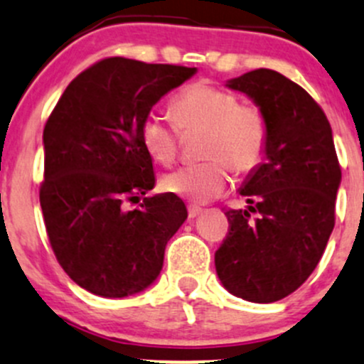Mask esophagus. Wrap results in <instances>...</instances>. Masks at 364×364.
I'll use <instances>...</instances> for the list:
<instances>
[{
	"label": "esophagus",
	"mask_w": 364,
	"mask_h": 364,
	"mask_svg": "<svg viewBox=\"0 0 364 364\" xmlns=\"http://www.w3.org/2000/svg\"><path fill=\"white\" fill-rule=\"evenodd\" d=\"M200 213H203V209L197 208V205H190V208H188V218H196V216H199Z\"/></svg>",
	"instance_id": "1"
}]
</instances>
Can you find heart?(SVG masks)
I'll return each mask as SVG.
<instances>
[{"mask_svg": "<svg viewBox=\"0 0 364 364\" xmlns=\"http://www.w3.org/2000/svg\"><path fill=\"white\" fill-rule=\"evenodd\" d=\"M172 117L183 134L204 130L200 164L183 165L167 174L161 186L172 196L203 204L230 186V167L240 174L255 171L264 160L269 124L262 109L240 104L236 93L197 80L171 100ZM141 141L148 155L171 165L179 151V132L160 114H148L141 124Z\"/></svg>", "mask_w": 364, "mask_h": 364, "instance_id": "obj_1", "label": "heart"}]
</instances>
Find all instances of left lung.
Segmentation results:
<instances>
[{"label":"left lung","instance_id":"1","mask_svg":"<svg viewBox=\"0 0 364 364\" xmlns=\"http://www.w3.org/2000/svg\"><path fill=\"white\" fill-rule=\"evenodd\" d=\"M227 86L262 109L269 139L266 161L240 190L247 209L225 211L229 234L215 253L216 273L230 294L273 303L317 267L335 227L341 168L331 124L303 87L269 68Z\"/></svg>","mask_w":364,"mask_h":364}]
</instances>
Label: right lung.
<instances>
[{"label": "right lung", "instance_id": "obj_1", "mask_svg": "<svg viewBox=\"0 0 364 364\" xmlns=\"http://www.w3.org/2000/svg\"><path fill=\"white\" fill-rule=\"evenodd\" d=\"M196 72L105 58L68 84L47 119L40 185L47 236L65 273L91 294L124 297L149 287L188 216L172 193L140 202L155 186L141 124Z\"/></svg>", "mask_w": 364, "mask_h": 364}]
</instances>
